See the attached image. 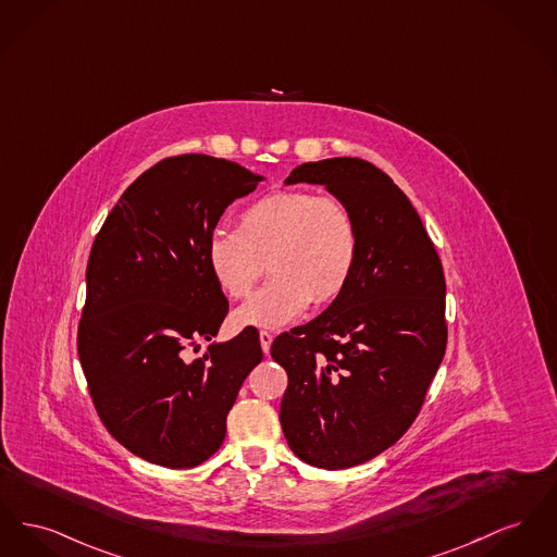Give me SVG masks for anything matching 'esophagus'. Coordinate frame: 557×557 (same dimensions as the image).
I'll return each instance as SVG.
<instances>
[{"label": "esophagus", "instance_id": "esophagus-1", "mask_svg": "<svg viewBox=\"0 0 557 557\" xmlns=\"http://www.w3.org/2000/svg\"><path fill=\"white\" fill-rule=\"evenodd\" d=\"M259 338H261L262 351L269 354V347H271V343H273V334L267 332V330H261V332H259Z\"/></svg>", "mask_w": 557, "mask_h": 557}]
</instances>
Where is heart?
<instances>
[{"label":"heart","instance_id":"heart-1","mask_svg":"<svg viewBox=\"0 0 557 557\" xmlns=\"http://www.w3.org/2000/svg\"><path fill=\"white\" fill-rule=\"evenodd\" d=\"M206 267L230 298H246L267 269L269 284L237 309L239 326L277 327L313 300L326 305L349 286L360 259V231L336 197L305 189L275 191L237 214V230H214L203 246Z\"/></svg>","mask_w":557,"mask_h":557}]
</instances>
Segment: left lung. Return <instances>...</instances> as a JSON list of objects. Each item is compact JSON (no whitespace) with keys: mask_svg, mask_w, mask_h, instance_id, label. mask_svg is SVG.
Here are the masks:
<instances>
[{"mask_svg":"<svg viewBox=\"0 0 557 557\" xmlns=\"http://www.w3.org/2000/svg\"><path fill=\"white\" fill-rule=\"evenodd\" d=\"M296 183L324 185L360 231L345 293L271 345L288 372L286 442L300 460L334 471L381 455L417 419L446 354V280L421 216L376 165L307 162L286 178Z\"/></svg>","mask_w":557,"mask_h":557,"instance_id":"obj_1","label":"left lung"}]
</instances>
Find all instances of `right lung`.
I'll return each mask as SVG.
<instances>
[{
	"instance_id": "1",
	"label": "right lung",
	"mask_w": 557,
	"mask_h": 557,
	"mask_svg": "<svg viewBox=\"0 0 557 557\" xmlns=\"http://www.w3.org/2000/svg\"><path fill=\"white\" fill-rule=\"evenodd\" d=\"M261 181L223 158H165L117 199L92 244L77 354L102 425L136 457L168 469L208 460L261 363L259 332L248 327L189 360L230 311L206 267V239Z\"/></svg>"
}]
</instances>
